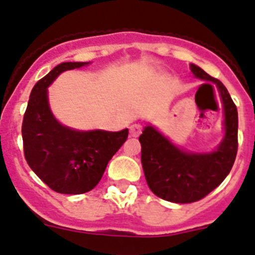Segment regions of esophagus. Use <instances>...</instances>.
Listing matches in <instances>:
<instances>
[{
  "instance_id": "34e87169",
  "label": "esophagus",
  "mask_w": 255,
  "mask_h": 255,
  "mask_svg": "<svg viewBox=\"0 0 255 255\" xmlns=\"http://www.w3.org/2000/svg\"><path fill=\"white\" fill-rule=\"evenodd\" d=\"M142 132V126L139 125H132L129 127V133L132 137H138Z\"/></svg>"
}]
</instances>
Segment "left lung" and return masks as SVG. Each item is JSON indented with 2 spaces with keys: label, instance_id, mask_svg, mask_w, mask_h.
Segmentation results:
<instances>
[{
  "label": "left lung",
  "instance_id": "8db88e82",
  "mask_svg": "<svg viewBox=\"0 0 255 255\" xmlns=\"http://www.w3.org/2000/svg\"><path fill=\"white\" fill-rule=\"evenodd\" d=\"M190 71L198 79L216 85L219 90L225 134L216 150L185 151L150 125L139 136L141 162L148 188L157 197L174 203H192L211 193L229 175L238 152V109L228 89L193 63Z\"/></svg>",
  "mask_w": 255,
  "mask_h": 255
}]
</instances>
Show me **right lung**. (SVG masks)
Instances as JSON below:
<instances>
[{
    "instance_id": "obj_1",
    "label": "right lung",
    "mask_w": 255,
    "mask_h": 255,
    "mask_svg": "<svg viewBox=\"0 0 255 255\" xmlns=\"http://www.w3.org/2000/svg\"><path fill=\"white\" fill-rule=\"evenodd\" d=\"M89 65L63 62L30 93L22 121L24 153L31 170L57 193L82 194L100 182L109 160L122 147L128 129L76 130L54 118L48 103V86L62 72Z\"/></svg>"
}]
</instances>
